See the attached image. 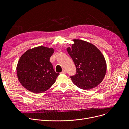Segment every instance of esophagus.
<instances>
[{
	"mask_svg": "<svg viewBox=\"0 0 129 129\" xmlns=\"http://www.w3.org/2000/svg\"><path fill=\"white\" fill-rule=\"evenodd\" d=\"M61 73H62V74H66V71L65 70H63Z\"/></svg>",
	"mask_w": 129,
	"mask_h": 129,
	"instance_id": "1",
	"label": "esophagus"
}]
</instances>
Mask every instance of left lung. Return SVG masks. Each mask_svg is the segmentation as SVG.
<instances>
[{"label": "left lung", "mask_w": 129, "mask_h": 129, "mask_svg": "<svg viewBox=\"0 0 129 129\" xmlns=\"http://www.w3.org/2000/svg\"><path fill=\"white\" fill-rule=\"evenodd\" d=\"M66 49L76 67L75 75L71 76L76 86L84 90L97 87L103 80L107 71V63L102 53L92 43L79 39Z\"/></svg>", "instance_id": "8db88e82"}]
</instances>
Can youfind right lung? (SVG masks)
Masks as SVG:
<instances>
[{
    "mask_svg": "<svg viewBox=\"0 0 129 129\" xmlns=\"http://www.w3.org/2000/svg\"><path fill=\"white\" fill-rule=\"evenodd\" d=\"M54 53L52 47L39 46L29 49L20 57L17 65L19 82L33 93L45 91L55 82L59 75L50 62Z\"/></svg>",
    "mask_w": 129,
    "mask_h": 129,
    "instance_id": "right-lung-1",
    "label": "right lung"
}]
</instances>
